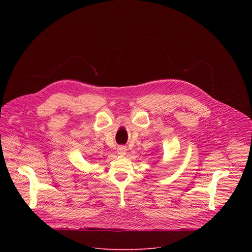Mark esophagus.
Instances as JSON below:
<instances>
[{
	"label": "esophagus",
	"instance_id": "1",
	"mask_svg": "<svg viewBox=\"0 0 252 252\" xmlns=\"http://www.w3.org/2000/svg\"><path fill=\"white\" fill-rule=\"evenodd\" d=\"M126 147H124V146H120L119 148H118V150H117V152H118V155H120V156H125L126 154Z\"/></svg>",
	"mask_w": 252,
	"mask_h": 252
}]
</instances>
